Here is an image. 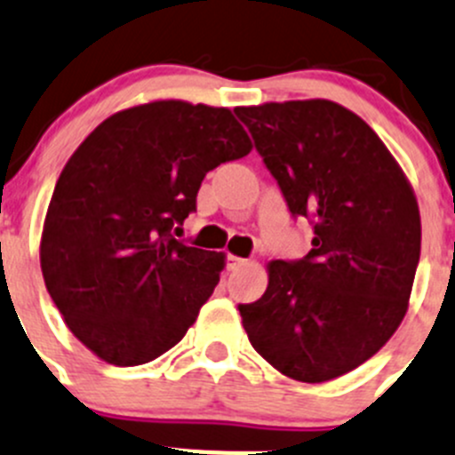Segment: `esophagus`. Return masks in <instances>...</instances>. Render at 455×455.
Instances as JSON below:
<instances>
[{
    "label": "esophagus",
    "instance_id": "1",
    "mask_svg": "<svg viewBox=\"0 0 455 455\" xmlns=\"http://www.w3.org/2000/svg\"><path fill=\"white\" fill-rule=\"evenodd\" d=\"M245 263H248V259H241L236 257V254H230V257H228V267H230V270H239Z\"/></svg>",
    "mask_w": 455,
    "mask_h": 455
}]
</instances>
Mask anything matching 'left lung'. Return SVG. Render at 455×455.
Returning <instances> with one entry per match:
<instances>
[{
    "instance_id": "8db88e82",
    "label": "left lung",
    "mask_w": 455,
    "mask_h": 455,
    "mask_svg": "<svg viewBox=\"0 0 455 455\" xmlns=\"http://www.w3.org/2000/svg\"><path fill=\"white\" fill-rule=\"evenodd\" d=\"M292 214L315 223L299 261L267 263L239 306L250 344L285 378L319 384L373 357L409 310L419 261L418 198L378 133L332 100L236 107Z\"/></svg>"
}]
</instances>
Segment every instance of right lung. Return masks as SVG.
Returning <instances> with one entry per match:
<instances>
[{
  "label": "right lung",
  "mask_w": 455,
  "mask_h": 455,
  "mask_svg": "<svg viewBox=\"0 0 455 455\" xmlns=\"http://www.w3.org/2000/svg\"><path fill=\"white\" fill-rule=\"evenodd\" d=\"M252 151L225 107L151 100L100 123L73 151L44 219L40 266L68 331L102 362L138 366L179 344L225 252L172 230L210 170Z\"/></svg>",
  "instance_id": "1"
}]
</instances>
